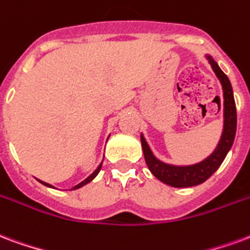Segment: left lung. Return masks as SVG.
Returning a JSON list of instances; mask_svg holds the SVG:
<instances>
[{
	"instance_id": "obj_1",
	"label": "left lung",
	"mask_w": 250,
	"mask_h": 250,
	"mask_svg": "<svg viewBox=\"0 0 250 250\" xmlns=\"http://www.w3.org/2000/svg\"><path fill=\"white\" fill-rule=\"evenodd\" d=\"M208 59L210 67L216 74V77L221 83L224 98V125L223 132L220 136V140L216 148L209 156H207L204 160L191 164V166H175L162 162L153 155L152 149L147 143L144 135H140V142L143 147V153L147 167L151 171L153 176L160 180L164 184L176 188H187V187L199 186L204 183L207 179H209L214 172L219 169L221 163L232 148V144L236 136V128H237V112H236V103H234L233 90L232 84L229 82L228 77L223 73V70L219 67L217 62L214 61L209 54L205 55Z\"/></svg>"
}]
</instances>
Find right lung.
I'll list each match as a JSON object with an SVG mask.
<instances>
[{"instance_id": "obj_1", "label": "right lung", "mask_w": 250, "mask_h": 250, "mask_svg": "<svg viewBox=\"0 0 250 250\" xmlns=\"http://www.w3.org/2000/svg\"><path fill=\"white\" fill-rule=\"evenodd\" d=\"M101 168H102V163L101 164H99V166H98V168L97 169H95V171L92 172L91 175H90V176L87 177V179H84V180H83V182H81L78 184V186H75V187H73V188H71V189H78V188H81V187H83V186H86V184H88V183L91 182V180H94V179H95V177H97V175L98 173H99V171H101ZM37 180H38V182L40 183H42V184H43V186H46V187H50V188H54V187L51 186V184H49V183H45V182H42V180H40V179H37Z\"/></svg>"}]
</instances>
